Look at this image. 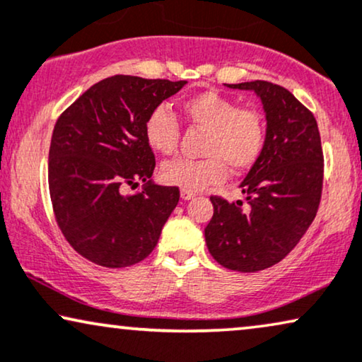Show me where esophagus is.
<instances>
[{
    "mask_svg": "<svg viewBox=\"0 0 362 362\" xmlns=\"http://www.w3.org/2000/svg\"><path fill=\"white\" fill-rule=\"evenodd\" d=\"M180 197L184 200H190V199H194L195 197V192H192V190H187V189H182L180 190Z\"/></svg>",
    "mask_w": 362,
    "mask_h": 362,
    "instance_id": "obj_1",
    "label": "esophagus"
}]
</instances>
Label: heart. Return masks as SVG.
I'll return each instance as SVG.
<instances>
[{
	"label": "heart",
	"mask_w": 362,
	"mask_h": 362,
	"mask_svg": "<svg viewBox=\"0 0 362 362\" xmlns=\"http://www.w3.org/2000/svg\"><path fill=\"white\" fill-rule=\"evenodd\" d=\"M182 112L194 127L205 129L204 158H173L162 165L160 178L168 185L199 192L220 184L233 172H245L259 160L267 146V124L253 109H242L233 99L204 90L182 100ZM144 137L152 151L175 152L180 127L170 110L158 105L144 122Z\"/></svg>",
	"instance_id": "1"
}]
</instances>
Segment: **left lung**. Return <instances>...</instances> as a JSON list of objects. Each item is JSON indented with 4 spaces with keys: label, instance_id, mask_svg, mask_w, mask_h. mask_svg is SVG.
I'll return each instance as SVG.
<instances>
[{
    "label": "left lung",
    "instance_id": "obj_1",
    "mask_svg": "<svg viewBox=\"0 0 362 362\" xmlns=\"http://www.w3.org/2000/svg\"><path fill=\"white\" fill-rule=\"evenodd\" d=\"M228 88L255 90L262 99L267 146L240 185L247 206L210 197L214 216L205 226V242L221 267L255 273L281 262L315 220L325 157L315 115L290 90L268 81Z\"/></svg>",
    "mask_w": 362,
    "mask_h": 362
}]
</instances>
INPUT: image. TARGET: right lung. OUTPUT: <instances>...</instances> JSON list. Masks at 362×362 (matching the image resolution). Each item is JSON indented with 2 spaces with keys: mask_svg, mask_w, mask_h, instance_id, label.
Here are the masks:
<instances>
[{
  "mask_svg": "<svg viewBox=\"0 0 362 362\" xmlns=\"http://www.w3.org/2000/svg\"><path fill=\"white\" fill-rule=\"evenodd\" d=\"M187 81L112 76L90 86L59 115L47 162L52 211L67 243L105 268L132 267L156 248L178 204V187L153 185L156 156L144 137L147 115Z\"/></svg>",
  "mask_w": 362,
  "mask_h": 362,
  "instance_id": "add662e5",
  "label": "right lung"
}]
</instances>
